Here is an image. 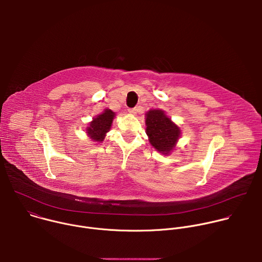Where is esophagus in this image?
I'll return each mask as SVG.
<instances>
[{"label": "esophagus", "mask_w": 262, "mask_h": 262, "mask_svg": "<svg viewBox=\"0 0 262 262\" xmlns=\"http://www.w3.org/2000/svg\"><path fill=\"white\" fill-rule=\"evenodd\" d=\"M128 112H129L130 114L136 115V114H137V112H138V110H137V107H132V108H128Z\"/></svg>", "instance_id": "obj_1"}]
</instances>
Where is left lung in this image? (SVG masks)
I'll return each instance as SVG.
<instances>
[{
	"label": "left lung",
	"instance_id": "8db88e82",
	"mask_svg": "<svg viewBox=\"0 0 262 262\" xmlns=\"http://www.w3.org/2000/svg\"><path fill=\"white\" fill-rule=\"evenodd\" d=\"M146 134L149 142L163 155H169L180 137V128L160 108L146 113Z\"/></svg>",
	"mask_w": 262,
	"mask_h": 262
}]
</instances>
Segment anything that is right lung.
I'll use <instances>...</instances> for the list:
<instances>
[{
	"mask_svg": "<svg viewBox=\"0 0 262 262\" xmlns=\"http://www.w3.org/2000/svg\"><path fill=\"white\" fill-rule=\"evenodd\" d=\"M115 113L110 108H105L101 114L97 115L89 123L86 128L87 135L94 142H102L104 140L105 134L111 129Z\"/></svg>",
	"mask_w": 262,
	"mask_h": 262,
	"instance_id": "obj_1",
	"label": "right lung"
}]
</instances>
